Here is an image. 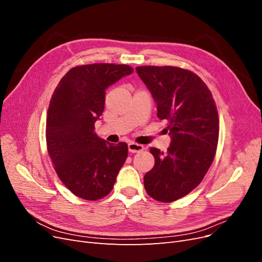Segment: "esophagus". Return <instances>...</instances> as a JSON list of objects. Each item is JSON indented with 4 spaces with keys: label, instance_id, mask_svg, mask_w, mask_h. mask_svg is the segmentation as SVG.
<instances>
[{
    "label": "esophagus",
    "instance_id": "obj_1",
    "mask_svg": "<svg viewBox=\"0 0 262 262\" xmlns=\"http://www.w3.org/2000/svg\"><path fill=\"white\" fill-rule=\"evenodd\" d=\"M128 149L130 153H139V152H142V150L144 149V147L141 144H137V143H134V142H130V143L128 144Z\"/></svg>",
    "mask_w": 262,
    "mask_h": 262
}]
</instances>
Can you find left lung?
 I'll use <instances>...</instances> for the list:
<instances>
[{
    "mask_svg": "<svg viewBox=\"0 0 262 262\" xmlns=\"http://www.w3.org/2000/svg\"><path fill=\"white\" fill-rule=\"evenodd\" d=\"M137 73L157 105V117L167 121V152L150 147L154 167L144 176L148 195L172 202L200 184L213 162L219 140V115L208 86L188 70L138 67ZM168 132V131H167Z\"/></svg>",
    "mask_w": 262,
    "mask_h": 262,
    "instance_id": "left-lung-1",
    "label": "left lung"
}]
</instances>
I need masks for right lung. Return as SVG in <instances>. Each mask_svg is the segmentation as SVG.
I'll return each mask as SVG.
<instances>
[{"label":"right lung","mask_w":262,"mask_h":262,"mask_svg":"<svg viewBox=\"0 0 262 262\" xmlns=\"http://www.w3.org/2000/svg\"><path fill=\"white\" fill-rule=\"evenodd\" d=\"M132 72L125 64L76 67L52 94L46 124L48 152L61 181L82 199L98 200L112 191L128 157L126 143H108L94 125L104 112L106 90Z\"/></svg>","instance_id":"right-lung-1"}]
</instances>
